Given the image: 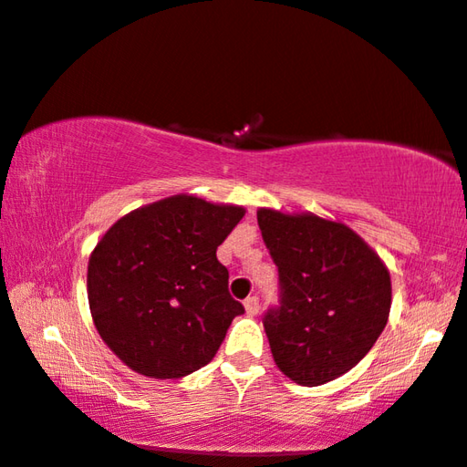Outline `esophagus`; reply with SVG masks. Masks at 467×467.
Segmentation results:
<instances>
[{
	"label": "esophagus",
	"mask_w": 467,
	"mask_h": 467,
	"mask_svg": "<svg viewBox=\"0 0 467 467\" xmlns=\"http://www.w3.org/2000/svg\"><path fill=\"white\" fill-rule=\"evenodd\" d=\"M245 309H247L249 316H255L257 312H260V299H257L255 295H254V297H247L245 299Z\"/></svg>",
	"instance_id": "1"
}]
</instances>
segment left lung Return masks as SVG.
I'll return each instance as SVG.
<instances>
[{
	"mask_svg": "<svg viewBox=\"0 0 467 467\" xmlns=\"http://www.w3.org/2000/svg\"><path fill=\"white\" fill-rule=\"evenodd\" d=\"M257 224L278 268V306L262 317L274 361L303 387L338 379L387 327V265L340 222L260 210Z\"/></svg>",
	"mask_w": 467,
	"mask_h": 467,
	"instance_id": "8db88e82",
	"label": "left lung"
}]
</instances>
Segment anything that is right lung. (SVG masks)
I'll return each mask as SVG.
<instances>
[{"mask_svg": "<svg viewBox=\"0 0 467 467\" xmlns=\"http://www.w3.org/2000/svg\"><path fill=\"white\" fill-rule=\"evenodd\" d=\"M245 216L239 205L174 195L130 212L88 260V307L99 337L150 379L203 368L245 307L228 293L216 249Z\"/></svg>", "mask_w": 467, "mask_h": 467, "instance_id": "right-lung-1", "label": "right lung"}]
</instances>
